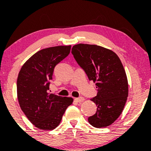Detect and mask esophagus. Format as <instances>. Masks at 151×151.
<instances>
[{"label":"esophagus","instance_id":"esophagus-1","mask_svg":"<svg viewBox=\"0 0 151 151\" xmlns=\"http://www.w3.org/2000/svg\"><path fill=\"white\" fill-rule=\"evenodd\" d=\"M74 100H75L77 102H82L84 101V97H79V98H76L74 99Z\"/></svg>","mask_w":151,"mask_h":151}]
</instances>
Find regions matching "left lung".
Returning a JSON list of instances; mask_svg holds the SVG:
<instances>
[{
    "label": "left lung",
    "mask_w": 151,
    "mask_h": 151,
    "mask_svg": "<svg viewBox=\"0 0 151 151\" xmlns=\"http://www.w3.org/2000/svg\"><path fill=\"white\" fill-rule=\"evenodd\" d=\"M72 53L90 81L96 83V114L88 118L93 127L104 128L115 121L124 110L129 84L124 66L115 52L96 45L78 44Z\"/></svg>",
    "instance_id": "8db88e82"
}]
</instances>
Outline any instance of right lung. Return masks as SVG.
<instances>
[{
    "mask_svg": "<svg viewBox=\"0 0 151 151\" xmlns=\"http://www.w3.org/2000/svg\"><path fill=\"white\" fill-rule=\"evenodd\" d=\"M71 45L38 51L22 65L17 80V95L23 113L35 127L53 130L73 102L71 97L48 93L55 66L70 52Z\"/></svg>",
    "mask_w": 151,
    "mask_h": 151,
    "instance_id": "1",
    "label": "right lung"
}]
</instances>
